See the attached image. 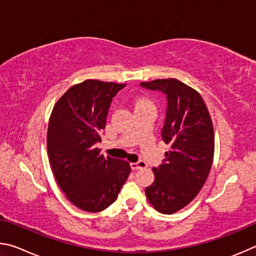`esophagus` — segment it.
<instances>
[{"label": "esophagus", "instance_id": "1", "mask_svg": "<svg viewBox=\"0 0 256 256\" xmlns=\"http://www.w3.org/2000/svg\"><path fill=\"white\" fill-rule=\"evenodd\" d=\"M130 166L134 171H137V170H140V168H147V164L144 162V160H138V162H136V163H130Z\"/></svg>", "mask_w": 256, "mask_h": 256}]
</instances>
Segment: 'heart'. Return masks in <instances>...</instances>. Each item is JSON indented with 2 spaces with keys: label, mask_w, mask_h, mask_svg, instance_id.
I'll list each match as a JSON object with an SVG mask.
<instances>
[{
  "label": "heart",
  "mask_w": 256,
  "mask_h": 256,
  "mask_svg": "<svg viewBox=\"0 0 256 256\" xmlns=\"http://www.w3.org/2000/svg\"><path fill=\"white\" fill-rule=\"evenodd\" d=\"M145 103H150V101L145 100V98H140V100H138V101L136 102V106H142V104H145Z\"/></svg>",
  "instance_id": "b5f03b06"
}]
</instances>
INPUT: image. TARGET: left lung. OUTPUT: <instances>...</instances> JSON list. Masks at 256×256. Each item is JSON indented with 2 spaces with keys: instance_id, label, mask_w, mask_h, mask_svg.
Returning <instances> with one entry per match:
<instances>
[{
  "instance_id": "1",
  "label": "left lung",
  "mask_w": 256,
  "mask_h": 256,
  "mask_svg": "<svg viewBox=\"0 0 256 256\" xmlns=\"http://www.w3.org/2000/svg\"><path fill=\"white\" fill-rule=\"evenodd\" d=\"M166 96L162 135L171 150L154 168L155 180L145 194L162 214H174L189 204L209 176L214 152V134L209 111L200 94L176 78L140 83Z\"/></svg>"
}]
</instances>
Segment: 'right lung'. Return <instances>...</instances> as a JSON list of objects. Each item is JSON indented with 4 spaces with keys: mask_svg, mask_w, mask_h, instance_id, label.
<instances>
[{
    "mask_svg": "<svg viewBox=\"0 0 256 256\" xmlns=\"http://www.w3.org/2000/svg\"><path fill=\"white\" fill-rule=\"evenodd\" d=\"M126 84L86 80L54 106L47 150L56 181L72 204L98 212L114 202L130 173L127 160L106 158L96 147L114 96Z\"/></svg>",
    "mask_w": 256,
    "mask_h": 256,
    "instance_id": "obj_1",
    "label": "right lung"
}]
</instances>
